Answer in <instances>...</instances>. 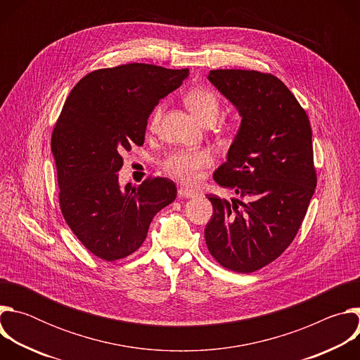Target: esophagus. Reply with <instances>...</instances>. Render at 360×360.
<instances>
[{
  "label": "esophagus",
  "mask_w": 360,
  "mask_h": 360,
  "mask_svg": "<svg viewBox=\"0 0 360 360\" xmlns=\"http://www.w3.org/2000/svg\"><path fill=\"white\" fill-rule=\"evenodd\" d=\"M178 195L181 196V198H193V196H196V192L195 191H192V189H189V188H179V191H178Z\"/></svg>",
  "instance_id": "34e87169"
}]
</instances>
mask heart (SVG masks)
<instances>
[{"label":"heart","mask_w":360,"mask_h":360,"mask_svg":"<svg viewBox=\"0 0 360 360\" xmlns=\"http://www.w3.org/2000/svg\"><path fill=\"white\" fill-rule=\"evenodd\" d=\"M184 101L186 107L193 112V115L203 124L211 125L217 121L221 110L222 101L217 91L205 86H198L189 89ZM164 107L158 105L152 111L149 118V131L157 132L162 120ZM214 162L212 153L208 149H178L162 161V169L169 176L185 182L193 184L199 179L200 171L205 167H210Z\"/></svg>","instance_id":"heart-1"}]
</instances>
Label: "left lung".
<instances>
[{
  "label": "left lung",
  "mask_w": 360,
  "mask_h": 360,
  "mask_svg": "<svg viewBox=\"0 0 360 360\" xmlns=\"http://www.w3.org/2000/svg\"><path fill=\"white\" fill-rule=\"evenodd\" d=\"M208 78L242 115L228 161L214 174L240 199L207 195L214 214L205 240L221 266L250 274L278 259L304 219L318 182L312 129L295 95L269 72L212 70Z\"/></svg>",
  "instance_id": "1"
}]
</instances>
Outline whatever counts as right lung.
Here are the masks:
<instances>
[{"label":"right lung","mask_w":360,"mask_h":360,"mask_svg":"<svg viewBox=\"0 0 360 360\" xmlns=\"http://www.w3.org/2000/svg\"><path fill=\"white\" fill-rule=\"evenodd\" d=\"M189 70L132 63L86 74L70 92L56 122L53 149L63 217L99 259L114 262L143 243L148 228L176 198L168 178L118 184L122 153L143 145L148 117Z\"/></svg>","instance_id":"add662e5"}]
</instances>
